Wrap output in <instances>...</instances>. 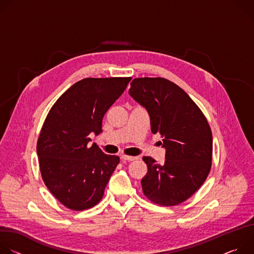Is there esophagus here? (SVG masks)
Segmentation results:
<instances>
[{"label":"esophagus","mask_w":254,"mask_h":254,"mask_svg":"<svg viewBox=\"0 0 254 254\" xmlns=\"http://www.w3.org/2000/svg\"><path fill=\"white\" fill-rule=\"evenodd\" d=\"M121 159H122V161H124V162H126V161L130 162V161L135 160L136 158H135V157H130V156H126V155H124V156H122V157H121Z\"/></svg>","instance_id":"1"}]
</instances>
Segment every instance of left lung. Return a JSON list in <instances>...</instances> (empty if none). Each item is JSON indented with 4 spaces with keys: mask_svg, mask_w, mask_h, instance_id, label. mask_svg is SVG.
I'll use <instances>...</instances> for the list:
<instances>
[{
    "mask_svg": "<svg viewBox=\"0 0 254 254\" xmlns=\"http://www.w3.org/2000/svg\"><path fill=\"white\" fill-rule=\"evenodd\" d=\"M128 93L148 111L152 132L164 137L166 149L164 165L142 158L148 166L140 182L144 196L162 206L186 201L211 170L213 139L205 116L182 88L166 78H134Z\"/></svg>",
    "mask_w": 254,
    "mask_h": 254,
    "instance_id": "obj_1",
    "label": "left lung"
}]
</instances>
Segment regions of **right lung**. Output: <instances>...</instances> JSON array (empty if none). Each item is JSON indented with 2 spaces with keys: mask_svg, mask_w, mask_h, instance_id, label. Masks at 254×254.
<instances>
[{
  "mask_svg": "<svg viewBox=\"0 0 254 254\" xmlns=\"http://www.w3.org/2000/svg\"><path fill=\"white\" fill-rule=\"evenodd\" d=\"M131 77L84 78L68 88L49 111L37 141L42 179L65 207L82 211L102 198L118 156L104 154L89 134H99L102 119Z\"/></svg>",
  "mask_w": 254,
  "mask_h": 254,
  "instance_id": "obj_1",
  "label": "right lung"
}]
</instances>
